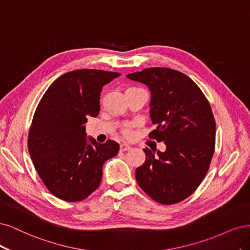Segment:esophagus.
<instances>
[{
  "mask_svg": "<svg viewBox=\"0 0 250 250\" xmlns=\"http://www.w3.org/2000/svg\"><path fill=\"white\" fill-rule=\"evenodd\" d=\"M131 148V146H128L127 143H125V142H123V143H120V150L122 151H125V150H128Z\"/></svg>",
  "mask_w": 250,
  "mask_h": 250,
  "instance_id": "obj_1",
  "label": "esophagus"
}]
</instances>
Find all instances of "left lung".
I'll return each mask as SVG.
<instances>
[{"label": "left lung", "instance_id": "8db88e82", "mask_svg": "<svg viewBox=\"0 0 250 250\" xmlns=\"http://www.w3.org/2000/svg\"><path fill=\"white\" fill-rule=\"evenodd\" d=\"M150 90L149 138L164 141L165 151L144 148L146 162L136 169L139 187L157 203L186 199L205 179L215 150L216 124L200 88L185 74L165 67L126 75Z\"/></svg>", "mask_w": 250, "mask_h": 250}]
</instances>
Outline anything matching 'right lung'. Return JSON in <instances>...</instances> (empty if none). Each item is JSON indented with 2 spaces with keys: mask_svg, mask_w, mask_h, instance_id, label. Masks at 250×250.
<instances>
[{
  "mask_svg": "<svg viewBox=\"0 0 250 250\" xmlns=\"http://www.w3.org/2000/svg\"><path fill=\"white\" fill-rule=\"evenodd\" d=\"M119 72L78 69L52 83L40 100L29 131L34 167L53 195L81 201L100 186L103 164L117 155L119 144L86 139L87 117L100 113L104 85Z\"/></svg>",
  "mask_w": 250,
  "mask_h": 250,
  "instance_id": "add662e5",
  "label": "right lung"
}]
</instances>
